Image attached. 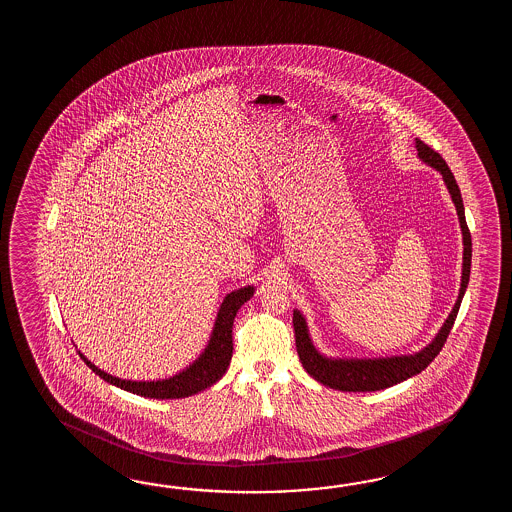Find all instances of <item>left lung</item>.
Instances as JSON below:
<instances>
[{"label":"left lung","instance_id":"obj_1","mask_svg":"<svg viewBox=\"0 0 512 512\" xmlns=\"http://www.w3.org/2000/svg\"><path fill=\"white\" fill-rule=\"evenodd\" d=\"M415 148H417V157L428 164L430 168L437 170L443 175L448 194L452 197V203L456 207L459 227H461V236H463V269H461V287L457 294L456 304L452 307L450 315L445 320V324L437 331V335L432 338L430 344L425 348L415 351L412 355H392V357H327L320 353L313 338L309 333V326L305 322V316L294 309L293 324L294 337H296V351L304 370L315 379L322 382L324 386H329L333 390L340 392H377L395 386L399 382L406 381L414 377L417 373L425 370L426 366L437 357V353L445 346L446 337L450 329L456 322L457 311L461 300L467 291L468 278H470V261H472V240L468 232L467 219H465V207L461 192L457 186L454 174L450 172L445 159L428 148L425 142L415 139Z\"/></svg>","mask_w":512,"mask_h":512}]
</instances>
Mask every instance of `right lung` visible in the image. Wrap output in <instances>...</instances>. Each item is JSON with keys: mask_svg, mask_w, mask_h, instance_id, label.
Instances as JSON below:
<instances>
[{"mask_svg": "<svg viewBox=\"0 0 512 512\" xmlns=\"http://www.w3.org/2000/svg\"><path fill=\"white\" fill-rule=\"evenodd\" d=\"M256 291L254 285H245L236 291L227 294L219 305L218 316L212 327L207 346L199 353L194 362H190L185 370L177 371L172 377L166 379H153V381H130L111 375L108 371L100 370L86 355L78 349L80 359L86 362L91 370L97 373L100 379L117 386L124 392L135 393L148 399H185L190 395L203 392L225 375L232 359V324L241 305L251 300Z\"/></svg>", "mask_w": 512, "mask_h": 512, "instance_id": "add662e5", "label": "right lung"}]
</instances>
